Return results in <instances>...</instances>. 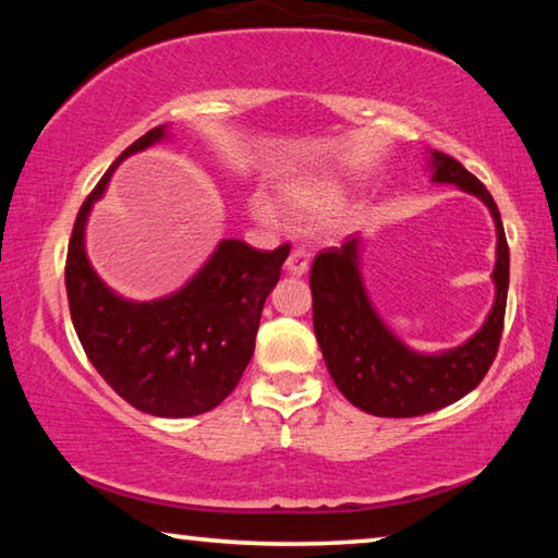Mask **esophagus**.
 Listing matches in <instances>:
<instances>
[{"instance_id":"1","label":"esophagus","mask_w":558,"mask_h":558,"mask_svg":"<svg viewBox=\"0 0 558 558\" xmlns=\"http://www.w3.org/2000/svg\"><path fill=\"white\" fill-rule=\"evenodd\" d=\"M310 268V258L305 248H292V253L286 260V270L292 272V276H305Z\"/></svg>"}]
</instances>
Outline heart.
I'll return each instance as SVG.
<instances>
[{
    "instance_id": "1",
    "label": "heart",
    "mask_w": 558,
    "mask_h": 558,
    "mask_svg": "<svg viewBox=\"0 0 558 558\" xmlns=\"http://www.w3.org/2000/svg\"><path fill=\"white\" fill-rule=\"evenodd\" d=\"M282 199H286L288 209L295 214H327L342 199V189L332 182H323V179H313V182H298L288 184L282 189ZM253 209L260 219H272L276 211L266 199H258L253 204Z\"/></svg>"
}]
</instances>
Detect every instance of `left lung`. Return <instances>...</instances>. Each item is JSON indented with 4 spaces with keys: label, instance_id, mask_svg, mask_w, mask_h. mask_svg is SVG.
<instances>
[{
    "label": "left lung",
    "instance_id": "left-lung-1",
    "mask_svg": "<svg viewBox=\"0 0 558 558\" xmlns=\"http://www.w3.org/2000/svg\"><path fill=\"white\" fill-rule=\"evenodd\" d=\"M433 182L458 184L493 211L497 226V286L489 317L465 344L442 354H418L396 339L374 313L359 276V241L347 239L317 253L310 270L313 325L329 376L349 403L384 418H411L456 403L485 379L505 327L509 245L499 209L485 184L458 159L433 153Z\"/></svg>",
    "mask_w": 558,
    "mask_h": 558
}]
</instances>
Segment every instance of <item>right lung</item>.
I'll use <instances>...</instances> for the list:
<instances>
[{"instance_id": "add662e5", "label": "right lung", "mask_w": 558, "mask_h": 558, "mask_svg": "<svg viewBox=\"0 0 558 558\" xmlns=\"http://www.w3.org/2000/svg\"><path fill=\"white\" fill-rule=\"evenodd\" d=\"M165 128L135 140L83 202L65 256V292L75 335L110 389L143 413L186 418L216 409L241 381L290 245L256 251L226 239L182 290L162 300L130 302L106 288L83 245L88 211L112 169L159 143Z\"/></svg>"}]
</instances>
